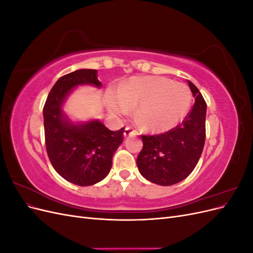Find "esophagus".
<instances>
[{
    "mask_svg": "<svg viewBox=\"0 0 253 253\" xmlns=\"http://www.w3.org/2000/svg\"><path fill=\"white\" fill-rule=\"evenodd\" d=\"M137 134H138V133H137L136 129H134L132 126H126V127L125 128L124 135H125L126 137H127V136H134V135H137Z\"/></svg>",
    "mask_w": 253,
    "mask_h": 253,
    "instance_id": "34e87169",
    "label": "esophagus"
}]
</instances>
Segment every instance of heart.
<instances>
[{"label":"heart","mask_w":253,"mask_h":253,"mask_svg":"<svg viewBox=\"0 0 253 253\" xmlns=\"http://www.w3.org/2000/svg\"><path fill=\"white\" fill-rule=\"evenodd\" d=\"M192 94L185 83L139 76L120 83L115 94L106 97L108 110L121 116L135 108V118L150 132H166L186 116Z\"/></svg>","instance_id":"1"}]
</instances>
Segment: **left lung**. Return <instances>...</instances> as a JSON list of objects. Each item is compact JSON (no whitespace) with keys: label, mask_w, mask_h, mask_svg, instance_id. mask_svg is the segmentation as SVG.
Returning a JSON list of instances; mask_svg holds the SVG:
<instances>
[{"label":"left lung","mask_w":253,"mask_h":253,"mask_svg":"<svg viewBox=\"0 0 253 253\" xmlns=\"http://www.w3.org/2000/svg\"><path fill=\"white\" fill-rule=\"evenodd\" d=\"M188 83L195 103L185 120L167 133L141 136L143 147L136 164L143 177L156 185L172 186L188 177L203 153L207 104L198 88Z\"/></svg>","instance_id":"obj_1"}]
</instances>
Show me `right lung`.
<instances>
[{"label":"right lung","instance_id":"right-lung-1","mask_svg":"<svg viewBox=\"0 0 253 253\" xmlns=\"http://www.w3.org/2000/svg\"><path fill=\"white\" fill-rule=\"evenodd\" d=\"M101 87L96 70H78L58 79L43 108L45 144L53 169L78 186H91L110 173L124 127L111 131L98 119L75 124L63 112L67 96L78 85Z\"/></svg>","mask_w":253,"mask_h":253}]
</instances>
